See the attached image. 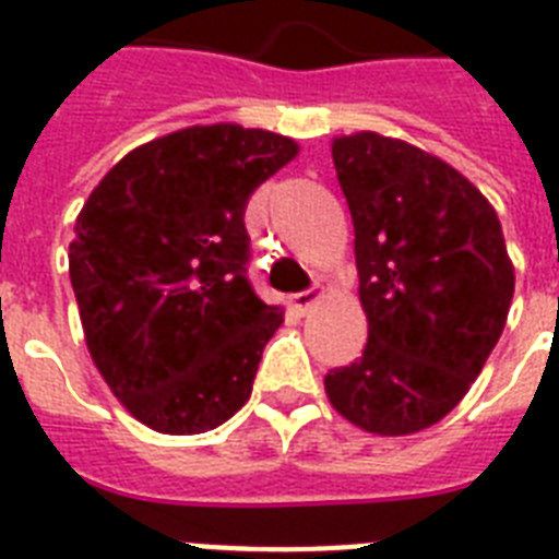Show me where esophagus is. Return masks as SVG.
I'll return each mask as SVG.
<instances>
[{
	"label": "esophagus",
	"mask_w": 559,
	"mask_h": 559,
	"mask_svg": "<svg viewBox=\"0 0 559 559\" xmlns=\"http://www.w3.org/2000/svg\"><path fill=\"white\" fill-rule=\"evenodd\" d=\"M322 298H324V287H313V289H305V293H293V296H289V305H293V310H298V313H307V310H310L316 301H322Z\"/></svg>",
	"instance_id": "esophagus-1"
}]
</instances>
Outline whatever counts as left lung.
Here are the masks:
<instances>
[{
	"mask_svg": "<svg viewBox=\"0 0 559 559\" xmlns=\"http://www.w3.org/2000/svg\"><path fill=\"white\" fill-rule=\"evenodd\" d=\"M331 151L368 342L324 391L366 432H420L464 400L504 331L516 275L502 223L464 174L403 139L362 130Z\"/></svg>",
	"mask_w": 559,
	"mask_h": 559,
	"instance_id": "8db88e82",
	"label": "left lung"
}]
</instances>
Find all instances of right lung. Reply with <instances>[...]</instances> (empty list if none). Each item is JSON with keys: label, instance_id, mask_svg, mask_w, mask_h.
Masks as SVG:
<instances>
[{"label": "right lung", "instance_id": "1", "mask_svg": "<svg viewBox=\"0 0 559 559\" xmlns=\"http://www.w3.org/2000/svg\"><path fill=\"white\" fill-rule=\"evenodd\" d=\"M298 156L270 130L197 124L135 147L74 219L86 348L121 406L165 435L226 424L284 322L246 278V202Z\"/></svg>", "mask_w": 559, "mask_h": 559}]
</instances>
